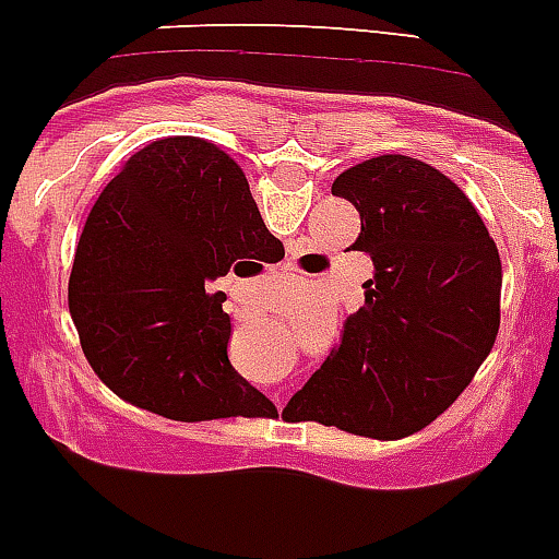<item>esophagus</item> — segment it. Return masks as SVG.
Segmentation results:
<instances>
[{"label": "esophagus", "instance_id": "esophagus-1", "mask_svg": "<svg viewBox=\"0 0 559 559\" xmlns=\"http://www.w3.org/2000/svg\"><path fill=\"white\" fill-rule=\"evenodd\" d=\"M278 406H281V404H278Z\"/></svg>", "mask_w": 559, "mask_h": 559}]
</instances>
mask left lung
Instances as JSON below:
<instances>
[{"instance_id":"obj_1","label":"left lung","mask_w":559,"mask_h":559,"mask_svg":"<svg viewBox=\"0 0 559 559\" xmlns=\"http://www.w3.org/2000/svg\"><path fill=\"white\" fill-rule=\"evenodd\" d=\"M331 194L356 205L370 255L365 304L286 404L284 417L399 440L449 409L501 323V259L460 186L409 155L345 169Z\"/></svg>"}]
</instances>
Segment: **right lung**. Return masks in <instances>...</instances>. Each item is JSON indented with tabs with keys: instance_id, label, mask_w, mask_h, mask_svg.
<instances>
[{
	"instance_id": "obj_1",
	"label": "right lung",
	"mask_w": 559,
	"mask_h": 559,
	"mask_svg": "<svg viewBox=\"0 0 559 559\" xmlns=\"http://www.w3.org/2000/svg\"><path fill=\"white\" fill-rule=\"evenodd\" d=\"M284 255L245 173L194 135L147 144L110 180L80 234L69 311L94 373L119 399L173 420L273 409L228 359V270Z\"/></svg>"
}]
</instances>
